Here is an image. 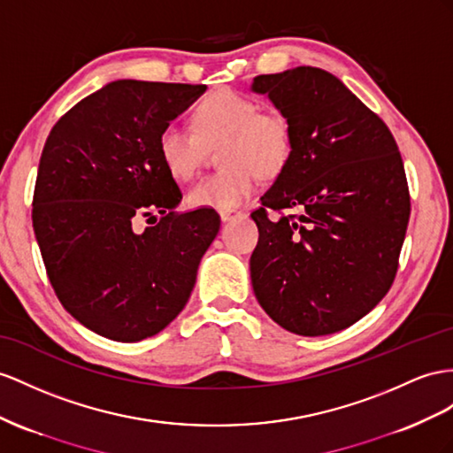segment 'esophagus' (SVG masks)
<instances>
[{"instance_id": "obj_1", "label": "esophagus", "mask_w": 453, "mask_h": 453, "mask_svg": "<svg viewBox=\"0 0 453 453\" xmlns=\"http://www.w3.org/2000/svg\"><path fill=\"white\" fill-rule=\"evenodd\" d=\"M239 216H242L241 211H222V212H219V218H222V222H229V219L239 218Z\"/></svg>"}]
</instances>
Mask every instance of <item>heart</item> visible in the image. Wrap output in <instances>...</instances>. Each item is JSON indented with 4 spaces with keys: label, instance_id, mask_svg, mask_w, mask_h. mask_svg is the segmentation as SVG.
<instances>
[{
    "label": "heart",
    "instance_id": "heart-1",
    "mask_svg": "<svg viewBox=\"0 0 453 453\" xmlns=\"http://www.w3.org/2000/svg\"><path fill=\"white\" fill-rule=\"evenodd\" d=\"M193 127L178 122L162 126L157 150L172 178L188 181L201 166L204 143L219 145L224 168L196 181L188 203L227 211L241 204L257 188L258 176L281 172L293 153V126L287 116L234 89H219L193 111Z\"/></svg>",
    "mask_w": 453,
    "mask_h": 453
}]
</instances>
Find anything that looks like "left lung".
<instances>
[{
	"mask_svg": "<svg viewBox=\"0 0 453 453\" xmlns=\"http://www.w3.org/2000/svg\"><path fill=\"white\" fill-rule=\"evenodd\" d=\"M250 89L270 97L295 135L291 158L250 214L260 234L254 295L287 331L337 333L369 314L396 277L411 211L398 145L321 68L262 74Z\"/></svg>",
	"mask_w": 453,
	"mask_h": 453,
	"instance_id": "left-lung-1",
	"label": "left lung"
}]
</instances>
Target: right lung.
<instances>
[{
    "instance_id": "right-lung-1",
    "label": "right lung",
    "mask_w": 453,
    "mask_h": 453,
    "mask_svg": "<svg viewBox=\"0 0 453 453\" xmlns=\"http://www.w3.org/2000/svg\"><path fill=\"white\" fill-rule=\"evenodd\" d=\"M204 89L116 80L63 114L43 145L34 234L57 298L101 337L137 342L176 319L218 235L214 208L173 211L181 191L157 150L162 126Z\"/></svg>"
}]
</instances>
